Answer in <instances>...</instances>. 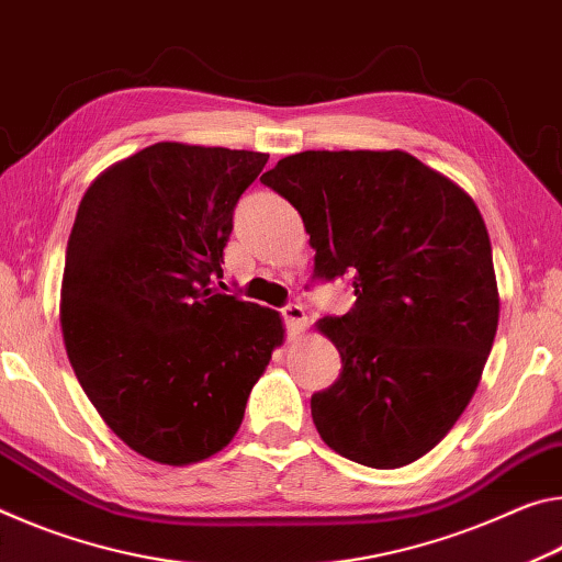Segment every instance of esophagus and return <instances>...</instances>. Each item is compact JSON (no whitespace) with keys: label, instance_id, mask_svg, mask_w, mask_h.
Segmentation results:
<instances>
[{"label":"esophagus","instance_id":"obj_1","mask_svg":"<svg viewBox=\"0 0 562 562\" xmlns=\"http://www.w3.org/2000/svg\"><path fill=\"white\" fill-rule=\"evenodd\" d=\"M281 316L283 321H286L289 328L293 330V334H299V330H303V326H306V308L301 306V303H289V306L281 308Z\"/></svg>","mask_w":562,"mask_h":562}]
</instances>
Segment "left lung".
<instances>
[{
    "mask_svg": "<svg viewBox=\"0 0 562 562\" xmlns=\"http://www.w3.org/2000/svg\"><path fill=\"white\" fill-rule=\"evenodd\" d=\"M261 181L301 214L316 279H353V308L318 321L344 371L311 395L316 430L368 468L418 461L471 403L498 330L481 211L398 149L301 151Z\"/></svg>",
    "mask_w": 562,
    "mask_h": 562,
    "instance_id": "obj_1",
    "label": "left lung"
}]
</instances>
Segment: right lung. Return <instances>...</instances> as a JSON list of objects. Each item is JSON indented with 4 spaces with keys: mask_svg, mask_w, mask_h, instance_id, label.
I'll return each instance as SVG.
<instances>
[{
    "mask_svg": "<svg viewBox=\"0 0 562 562\" xmlns=\"http://www.w3.org/2000/svg\"><path fill=\"white\" fill-rule=\"evenodd\" d=\"M269 154L159 142L87 189L67 244L61 334L91 406L149 461L232 443L281 316L209 289Z\"/></svg>",
    "mask_w": 562,
    "mask_h": 562,
    "instance_id": "right-lung-1",
    "label": "right lung"
}]
</instances>
